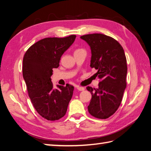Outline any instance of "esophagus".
<instances>
[{
    "label": "esophagus",
    "mask_w": 151,
    "mask_h": 151,
    "mask_svg": "<svg viewBox=\"0 0 151 151\" xmlns=\"http://www.w3.org/2000/svg\"><path fill=\"white\" fill-rule=\"evenodd\" d=\"M77 89L79 91H83L85 90V88L83 87V86H77Z\"/></svg>",
    "instance_id": "obj_1"
}]
</instances>
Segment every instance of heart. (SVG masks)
Segmentation results:
<instances>
[{
    "mask_svg": "<svg viewBox=\"0 0 151 151\" xmlns=\"http://www.w3.org/2000/svg\"><path fill=\"white\" fill-rule=\"evenodd\" d=\"M83 50V49H82V48H77V49H76V50L75 51V52H78V51H79V50Z\"/></svg>",
    "mask_w": 151,
    "mask_h": 151,
    "instance_id": "obj_1",
    "label": "heart"
}]
</instances>
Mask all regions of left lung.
Returning <instances> with one entry per match:
<instances>
[{
  "label": "left lung",
  "instance_id": "left-lung-1",
  "mask_svg": "<svg viewBox=\"0 0 151 151\" xmlns=\"http://www.w3.org/2000/svg\"><path fill=\"white\" fill-rule=\"evenodd\" d=\"M91 49V67L100 79L98 88L87 86L92 99L88 111L97 119H106L112 116L121 103L127 86V58L123 48L113 38L100 33L81 36Z\"/></svg>",
  "mask_w": 151,
  "mask_h": 151
}]
</instances>
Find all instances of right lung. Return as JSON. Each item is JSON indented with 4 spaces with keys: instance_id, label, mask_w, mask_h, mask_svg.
<instances>
[{
    "instance_id": "right-lung-1",
    "label": "right lung",
    "mask_w": 151,
    "mask_h": 151,
    "mask_svg": "<svg viewBox=\"0 0 151 151\" xmlns=\"http://www.w3.org/2000/svg\"><path fill=\"white\" fill-rule=\"evenodd\" d=\"M76 36L49 37L39 40L25 52L22 75L32 105L48 121H57L65 115L72 98L74 86L66 84L53 88L52 69L59 66L61 56L75 41Z\"/></svg>"
}]
</instances>
